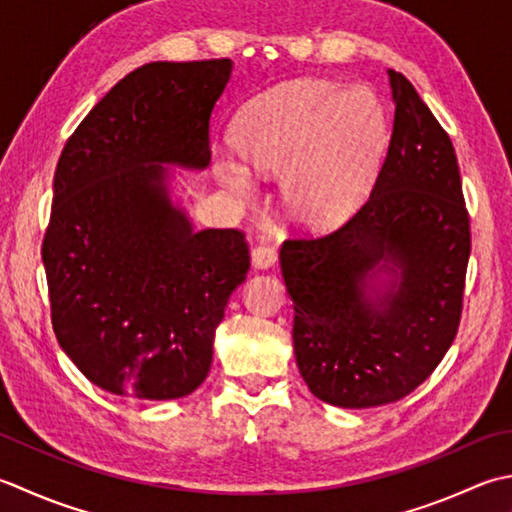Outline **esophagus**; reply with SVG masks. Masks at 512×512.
<instances>
[{"instance_id":"34e87169","label":"esophagus","mask_w":512,"mask_h":512,"mask_svg":"<svg viewBox=\"0 0 512 512\" xmlns=\"http://www.w3.org/2000/svg\"><path fill=\"white\" fill-rule=\"evenodd\" d=\"M250 259H253L255 268H270L277 262V250L268 244H257L250 250Z\"/></svg>"}]
</instances>
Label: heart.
<instances>
[{
  "instance_id": "b5f03b06",
  "label": "heart",
  "mask_w": 512,
  "mask_h": 512,
  "mask_svg": "<svg viewBox=\"0 0 512 512\" xmlns=\"http://www.w3.org/2000/svg\"><path fill=\"white\" fill-rule=\"evenodd\" d=\"M237 148L264 175L286 170L284 195L299 217L319 222L342 213L373 179L386 144L384 108L364 86L295 82L250 102L235 124ZM217 177L250 199L257 182L244 162L217 155Z\"/></svg>"
}]
</instances>
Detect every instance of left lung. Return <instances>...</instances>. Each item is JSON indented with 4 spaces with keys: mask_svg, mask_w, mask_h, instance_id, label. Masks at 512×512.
Returning <instances> with one entry per match:
<instances>
[{
    "mask_svg": "<svg viewBox=\"0 0 512 512\" xmlns=\"http://www.w3.org/2000/svg\"><path fill=\"white\" fill-rule=\"evenodd\" d=\"M395 119L364 206L328 235L284 244L293 344L310 393L342 408L406 397L457 335L470 217L453 142L415 86L388 70ZM391 279L369 286L379 273Z\"/></svg>",
    "mask_w": 512,
    "mask_h": 512,
    "instance_id": "1",
    "label": "left lung"
}]
</instances>
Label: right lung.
<instances>
[{"label":"right lung","mask_w":512,"mask_h":512,"mask_svg":"<svg viewBox=\"0 0 512 512\" xmlns=\"http://www.w3.org/2000/svg\"><path fill=\"white\" fill-rule=\"evenodd\" d=\"M230 59L139 66L102 97L57 162L44 233L59 346L95 386L186 397L213 362L215 328L250 255L242 230H193L159 164L206 168Z\"/></svg>","instance_id":"add662e5"}]
</instances>
